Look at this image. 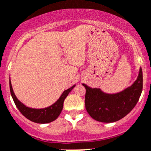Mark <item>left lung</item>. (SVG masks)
Here are the masks:
<instances>
[{
  "label": "left lung",
  "instance_id": "left-lung-1",
  "mask_svg": "<svg viewBox=\"0 0 151 151\" xmlns=\"http://www.w3.org/2000/svg\"><path fill=\"white\" fill-rule=\"evenodd\" d=\"M86 88L85 105L92 118L102 123H113L127 116L137 103L143 89L141 67L133 84L119 93H107L99 88Z\"/></svg>",
  "mask_w": 151,
  "mask_h": 151
}]
</instances>
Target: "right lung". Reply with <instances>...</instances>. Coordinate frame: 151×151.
Returning a JSON list of instances; mask_svg holds the SVG:
<instances>
[{
	"instance_id": "obj_1",
	"label": "right lung",
	"mask_w": 151,
	"mask_h": 151,
	"mask_svg": "<svg viewBox=\"0 0 151 151\" xmlns=\"http://www.w3.org/2000/svg\"><path fill=\"white\" fill-rule=\"evenodd\" d=\"M9 84L11 96L13 98L14 102L15 103L17 109H19V111L22 113V115L24 116L27 119L37 123H48L54 121L55 119H57L62 110L65 99L66 98L72 89L76 86V85H74L69 89L65 90L59 97V99L52 105L45 107V108H42V109H35V108L26 106L16 97L15 94L14 93L12 86H11V79H9Z\"/></svg>"
}]
</instances>
